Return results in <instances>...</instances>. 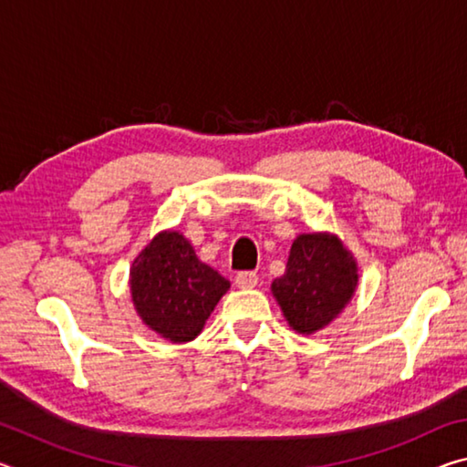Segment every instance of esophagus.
I'll list each match as a JSON object with an SVG mask.
<instances>
[{"label":"esophagus","mask_w":467,"mask_h":467,"mask_svg":"<svg viewBox=\"0 0 467 467\" xmlns=\"http://www.w3.org/2000/svg\"><path fill=\"white\" fill-rule=\"evenodd\" d=\"M234 282L239 288H255L259 278L255 272H239L234 275Z\"/></svg>","instance_id":"34e87169"}]
</instances>
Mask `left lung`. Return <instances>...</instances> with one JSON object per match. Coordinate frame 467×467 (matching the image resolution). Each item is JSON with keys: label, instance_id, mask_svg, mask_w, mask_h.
<instances>
[{"label": "left lung", "instance_id": "left-lung-1", "mask_svg": "<svg viewBox=\"0 0 467 467\" xmlns=\"http://www.w3.org/2000/svg\"><path fill=\"white\" fill-rule=\"evenodd\" d=\"M357 284V259L336 234H298L290 247L286 272L272 282V295L288 326L309 336L342 313Z\"/></svg>", "mask_w": 467, "mask_h": 467}]
</instances>
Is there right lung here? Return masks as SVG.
Returning a JSON list of instances; mask_svg holds the SVG:
<instances>
[{"instance_id":"add662e5","label":"right lung","mask_w":467,"mask_h":467,"mask_svg":"<svg viewBox=\"0 0 467 467\" xmlns=\"http://www.w3.org/2000/svg\"><path fill=\"white\" fill-rule=\"evenodd\" d=\"M133 306L146 326L171 342H192L231 282L200 262L183 234L158 233L130 270Z\"/></svg>"}]
</instances>
